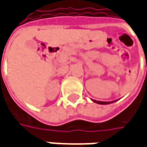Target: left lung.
I'll list each match as a JSON object with an SVG mask.
<instances>
[{
    "label": "left lung",
    "instance_id": "left-lung-1",
    "mask_svg": "<svg viewBox=\"0 0 147 147\" xmlns=\"http://www.w3.org/2000/svg\"><path fill=\"white\" fill-rule=\"evenodd\" d=\"M93 101L96 102V103H98V104H102V105H106V104L112 103V101H99V100H93ZM115 101H117V100H115ZM113 102H114V101H113Z\"/></svg>",
    "mask_w": 147,
    "mask_h": 147
}]
</instances>
